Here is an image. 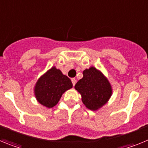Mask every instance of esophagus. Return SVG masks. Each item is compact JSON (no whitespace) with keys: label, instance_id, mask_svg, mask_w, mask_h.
I'll list each match as a JSON object with an SVG mask.
<instances>
[{"label":"esophagus","instance_id":"esophagus-1","mask_svg":"<svg viewBox=\"0 0 148 148\" xmlns=\"http://www.w3.org/2000/svg\"><path fill=\"white\" fill-rule=\"evenodd\" d=\"M71 81H72V83H73V85L75 86V83H76V79H75V78H72Z\"/></svg>","mask_w":148,"mask_h":148}]
</instances>
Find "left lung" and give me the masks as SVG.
Masks as SVG:
<instances>
[{
  "mask_svg": "<svg viewBox=\"0 0 148 148\" xmlns=\"http://www.w3.org/2000/svg\"><path fill=\"white\" fill-rule=\"evenodd\" d=\"M82 95L86 108L98 110L104 105L112 95V87L109 81L101 71L94 66L83 71V78L75 85Z\"/></svg>",
  "mask_w": 148,
  "mask_h": 148,
  "instance_id": "left-lung-1",
  "label": "left lung"
}]
</instances>
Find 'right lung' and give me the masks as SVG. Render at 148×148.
<instances>
[{
    "mask_svg": "<svg viewBox=\"0 0 148 148\" xmlns=\"http://www.w3.org/2000/svg\"><path fill=\"white\" fill-rule=\"evenodd\" d=\"M72 87L73 84L70 78L56 66H53L38 78L34 92L40 104L52 108L58 104L63 93Z\"/></svg>",
    "mask_w": 148,
    "mask_h": 148,
    "instance_id": "obj_1",
    "label": "right lung"
}]
</instances>
